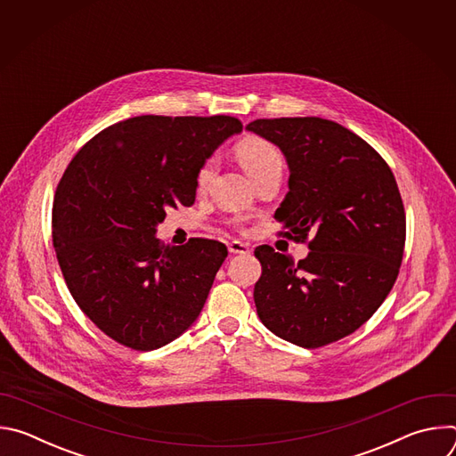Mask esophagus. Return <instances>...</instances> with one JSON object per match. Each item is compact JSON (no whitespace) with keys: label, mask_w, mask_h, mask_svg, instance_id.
Instances as JSON below:
<instances>
[{"label":"esophagus","mask_w":456,"mask_h":456,"mask_svg":"<svg viewBox=\"0 0 456 456\" xmlns=\"http://www.w3.org/2000/svg\"><path fill=\"white\" fill-rule=\"evenodd\" d=\"M229 252H231V254H248V252H250V245L234 240V241L229 243Z\"/></svg>","instance_id":"obj_1"}]
</instances>
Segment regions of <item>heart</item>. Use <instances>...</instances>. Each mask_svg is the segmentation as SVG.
<instances>
[{"instance_id":"1","label":"heart","mask_w":456,"mask_h":456,"mask_svg":"<svg viewBox=\"0 0 456 456\" xmlns=\"http://www.w3.org/2000/svg\"><path fill=\"white\" fill-rule=\"evenodd\" d=\"M236 155H238L241 167L248 173V176L252 180L274 167L283 166L280 150L265 139H256V137L245 139L243 142L238 144ZM215 171H216V159L206 160L197 173V183L200 187H206L211 182V178L215 176Z\"/></svg>"}]
</instances>
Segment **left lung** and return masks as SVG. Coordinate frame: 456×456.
Here are the masks:
<instances>
[{
  "label": "left lung",
  "instance_id": "1",
  "mask_svg": "<svg viewBox=\"0 0 456 456\" xmlns=\"http://www.w3.org/2000/svg\"><path fill=\"white\" fill-rule=\"evenodd\" d=\"M285 155L289 192L274 218L306 240L308 256L259 245L257 317L278 338L317 348L364 324L392 290L403 262L406 215L382 157L345 126L319 117L257 118L245 126Z\"/></svg>",
  "mask_w": 456,
  "mask_h": 456
}]
</instances>
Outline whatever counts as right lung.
<instances>
[{
	"label": "right lung",
	"mask_w": 456,
	"mask_h": 456,
	"mask_svg": "<svg viewBox=\"0 0 456 456\" xmlns=\"http://www.w3.org/2000/svg\"><path fill=\"white\" fill-rule=\"evenodd\" d=\"M234 117L142 115L95 135L64 171L52 238L64 281L108 338L157 350L192 327L227 257L215 240L162 245L166 211L192 206L197 173L229 137Z\"/></svg>",
	"instance_id": "add662e5"
}]
</instances>
